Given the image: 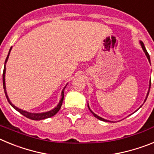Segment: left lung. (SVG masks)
Wrapping results in <instances>:
<instances>
[{
	"instance_id": "left-lung-1",
	"label": "left lung",
	"mask_w": 154,
	"mask_h": 154,
	"mask_svg": "<svg viewBox=\"0 0 154 154\" xmlns=\"http://www.w3.org/2000/svg\"><path fill=\"white\" fill-rule=\"evenodd\" d=\"M140 45H141V46H142V48H143V51H144V52H145V54H146V57H147L148 60H149V62H150V58H149V54H148L147 51H146V48H145V46H144L143 43L142 42H140ZM150 86H151V80H150V81H149V91H148V92H147V95H146V99H145V101H146V99H147V96H148V95H149V89H150ZM88 107H89V106H88ZM140 107H141V106H140ZM90 111H91V109H90ZM91 112H92V113L93 114V116H95V117H96V118H97V119H100V120H102V121H104V122H111V121H109V120H107V119H103V118L100 117V116H97V115H96V114H95V113H94L93 112H92V111H91Z\"/></svg>"
}]
</instances>
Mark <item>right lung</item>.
<instances>
[{"mask_svg": "<svg viewBox=\"0 0 154 154\" xmlns=\"http://www.w3.org/2000/svg\"><path fill=\"white\" fill-rule=\"evenodd\" d=\"M11 50V48L10 51H9V52H8V56H7V58H6V60H5V64L6 63L7 61H8V56H9V55H10ZM5 72H6V68H5H5H4V72H3V86H4V90H5V96H6L8 103H10L11 106L13 108L15 109L17 112H19L21 114H22V115L24 116L25 117L28 118V119H32V120H40V119H47V118L51 117V116H55V114H56L57 112L59 111V109H61V106H62V102H63L64 90H65V87L64 88L63 90H62V99H61L60 102H59V103L58 104V106H57L55 107V109H53L51 110V111H48V112H42V113H31V112H26V111H24V110H22V109H18L17 107H16L14 105H13L11 103V101L9 100V98H8V95H7L6 87H5Z\"/></svg>", "mask_w": 154, "mask_h": 154, "instance_id": "obj_1", "label": "right lung"}]
</instances>
